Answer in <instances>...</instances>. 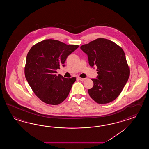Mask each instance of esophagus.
Wrapping results in <instances>:
<instances>
[{
	"mask_svg": "<svg viewBox=\"0 0 149 149\" xmlns=\"http://www.w3.org/2000/svg\"><path fill=\"white\" fill-rule=\"evenodd\" d=\"M78 79H79V80H80V81H84V80H85L86 78H78Z\"/></svg>",
	"mask_w": 149,
	"mask_h": 149,
	"instance_id": "esophagus-1",
	"label": "esophagus"
}]
</instances>
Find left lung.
Wrapping results in <instances>:
<instances>
[{
	"instance_id": "obj_1",
	"label": "left lung",
	"mask_w": 149,
	"mask_h": 149,
	"mask_svg": "<svg viewBox=\"0 0 149 149\" xmlns=\"http://www.w3.org/2000/svg\"><path fill=\"white\" fill-rule=\"evenodd\" d=\"M81 49L88 55L91 67H97L98 76L92 79L93 88L88 90L91 97L98 104L114 101L120 95L130 76V68L123 49L114 42L98 38Z\"/></svg>"
}]
</instances>
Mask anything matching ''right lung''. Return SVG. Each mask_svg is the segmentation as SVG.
I'll list each match as a JSON object with an SVG mask.
<instances>
[{"instance_id":"right-lung-1","label":"right lung","mask_w":149,"mask_h":149,"mask_svg":"<svg viewBox=\"0 0 149 149\" xmlns=\"http://www.w3.org/2000/svg\"><path fill=\"white\" fill-rule=\"evenodd\" d=\"M79 47L54 39H46L33 45L26 56L25 78L35 95L48 104L58 105L69 94L76 77L57 76L56 70Z\"/></svg>"}]
</instances>
